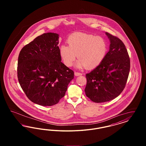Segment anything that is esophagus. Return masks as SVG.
Here are the masks:
<instances>
[{
  "label": "esophagus",
  "mask_w": 146,
  "mask_h": 146,
  "mask_svg": "<svg viewBox=\"0 0 146 146\" xmlns=\"http://www.w3.org/2000/svg\"><path fill=\"white\" fill-rule=\"evenodd\" d=\"M74 74L76 76H82V73H79V72H74Z\"/></svg>",
  "instance_id": "obj_1"
}]
</instances>
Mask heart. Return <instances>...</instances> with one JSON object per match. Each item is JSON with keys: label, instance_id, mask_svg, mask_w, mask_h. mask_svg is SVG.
<instances>
[{"label": "heart", "instance_id": "1", "mask_svg": "<svg viewBox=\"0 0 146 146\" xmlns=\"http://www.w3.org/2000/svg\"><path fill=\"white\" fill-rule=\"evenodd\" d=\"M67 42L68 46L61 45L59 53L63 62L67 67L72 66L77 55L79 58L76 64L77 68H95L102 62L107 53V42L100 36L74 33L68 38Z\"/></svg>", "mask_w": 146, "mask_h": 146}]
</instances>
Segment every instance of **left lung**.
I'll return each mask as SVG.
<instances>
[{
  "mask_svg": "<svg viewBox=\"0 0 146 146\" xmlns=\"http://www.w3.org/2000/svg\"><path fill=\"white\" fill-rule=\"evenodd\" d=\"M110 50L98 66L86 74V96L96 103L108 102L123 91L130 68V61L124 44L117 36L106 32Z\"/></svg>",
  "mask_w": 146,
  "mask_h": 146,
  "instance_id": "1",
  "label": "left lung"
}]
</instances>
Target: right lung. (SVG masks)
I'll list each match as a JSON object with an SVG mask.
<instances>
[{"instance_id":"add662e5","label":"right lung","mask_w":146,"mask_h":146,"mask_svg":"<svg viewBox=\"0 0 146 146\" xmlns=\"http://www.w3.org/2000/svg\"><path fill=\"white\" fill-rule=\"evenodd\" d=\"M58 38L57 33H44L25 45L19 56L21 88L32 102L42 106L57 104L74 78V72L61 62Z\"/></svg>"}]
</instances>
